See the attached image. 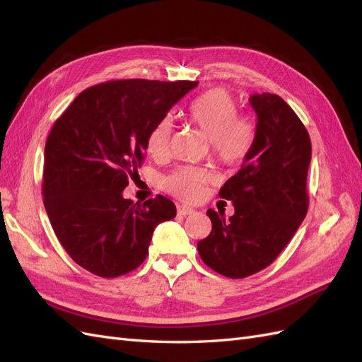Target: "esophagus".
Here are the masks:
<instances>
[{
  "label": "esophagus",
  "mask_w": 362,
  "mask_h": 362,
  "mask_svg": "<svg viewBox=\"0 0 362 362\" xmlns=\"http://www.w3.org/2000/svg\"><path fill=\"white\" fill-rule=\"evenodd\" d=\"M177 211L180 216H190L194 213V210L192 206H187V205H178L177 206Z\"/></svg>",
  "instance_id": "obj_1"
}]
</instances>
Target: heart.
Masks as SVG:
<instances>
[{"label": "heart", "instance_id": "heart-1", "mask_svg": "<svg viewBox=\"0 0 362 362\" xmlns=\"http://www.w3.org/2000/svg\"><path fill=\"white\" fill-rule=\"evenodd\" d=\"M235 98L226 89L217 87L190 104L189 119L208 137L211 156L226 166L242 163L255 140V125L245 116H237ZM172 137V122L163 117L152 127L146 139L148 152L156 158L168 154ZM210 181V173L198 168H181L172 172L164 181V187L178 198L194 201L202 194L204 185Z\"/></svg>", "mask_w": 362, "mask_h": 362}]
</instances>
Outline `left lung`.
<instances>
[{"instance_id":"left-lung-1","label":"left lung","mask_w":362,"mask_h":362,"mask_svg":"<svg viewBox=\"0 0 362 362\" xmlns=\"http://www.w3.org/2000/svg\"><path fill=\"white\" fill-rule=\"evenodd\" d=\"M249 101L257 113L254 145L218 192L235 213L226 221L208 210L211 233L198 242L205 264L233 279L270 266L308 211V131L281 96L255 93Z\"/></svg>"}]
</instances>
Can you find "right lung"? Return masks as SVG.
<instances>
[{"instance_id": "1", "label": "right lung", "mask_w": 362, "mask_h": 362, "mask_svg": "<svg viewBox=\"0 0 362 362\" xmlns=\"http://www.w3.org/2000/svg\"><path fill=\"white\" fill-rule=\"evenodd\" d=\"M198 81L113 80L89 87L56 120L45 145L43 205L69 257L96 276L133 272L148 255L158 223L177 216L157 194L124 198L160 119Z\"/></svg>"}]
</instances>
